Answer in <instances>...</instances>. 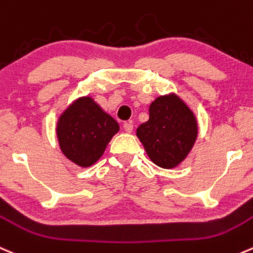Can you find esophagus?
Masks as SVG:
<instances>
[{
  "mask_svg": "<svg viewBox=\"0 0 253 253\" xmlns=\"http://www.w3.org/2000/svg\"><path fill=\"white\" fill-rule=\"evenodd\" d=\"M124 129L127 132V133H131V132L133 131V125H132L131 122H125Z\"/></svg>",
  "mask_w": 253,
  "mask_h": 253,
  "instance_id": "34e87169",
  "label": "esophagus"
}]
</instances>
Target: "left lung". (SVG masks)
<instances>
[{"mask_svg":"<svg viewBox=\"0 0 253 253\" xmlns=\"http://www.w3.org/2000/svg\"><path fill=\"white\" fill-rule=\"evenodd\" d=\"M197 136L194 114L174 94L157 97L149 106V120L137 128V137L151 161L164 169L185 159Z\"/></svg>","mask_w":253,"mask_h":253,"instance_id":"8db88e82","label":"left lung"}]
</instances>
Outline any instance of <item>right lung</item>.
Returning a JSON list of instances; mask_svg holds the SVG:
<instances>
[{"instance_id": "add662e5", "label": "right lung", "mask_w": 253, "mask_h": 253, "mask_svg": "<svg viewBox=\"0 0 253 253\" xmlns=\"http://www.w3.org/2000/svg\"><path fill=\"white\" fill-rule=\"evenodd\" d=\"M119 129V124L86 96L78 99L61 114L56 136L65 157L86 168L104 154Z\"/></svg>"}]
</instances>
